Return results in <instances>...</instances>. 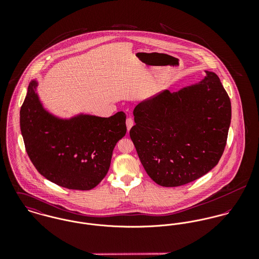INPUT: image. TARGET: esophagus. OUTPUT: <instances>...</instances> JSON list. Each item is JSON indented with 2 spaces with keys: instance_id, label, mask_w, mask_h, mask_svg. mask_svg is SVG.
<instances>
[{
  "instance_id": "esophagus-1",
  "label": "esophagus",
  "mask_w": 259,
  "mask_h": 259,
  "mask_svg": "<svg viewBox=\"0 0 259 259\" xmlns=\"http://www.w3.org/2000/svg\"><path fill=\"white\" fill-rule=\"evenodd\" d=\"M125 123H126V128H127V132H128V131L133 127V125H134L135 121H134V119H133L132 117H127V118H126Z\"/></svg>"
}]
</instances>
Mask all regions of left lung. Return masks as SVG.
<instances>
[{
    "instance_id": "left-lung-1",
    "label": "left lung",
    "mask_w": 259,
    "mask_h": 259,
    "mask_svg": "<svg viewBox=\"0 0 259 259\" xmlns=\"http://www.w3.org/2000/svg\"><path fill=\"white\" fill-rule=\"evenodd\" d=\"M130 136L149 178L166 187L191 183L220 161L226 145L231 104L218 74L165 90L134 110Z\"/></svg>"
}]
</instances>
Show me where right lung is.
Listing matches in <instances>:
<instances>
[{
  "label": "right lung",
  "mask_w": 259,
  "mask_h": 259,
  "mask_svg": "<svg viewBox=\"0 0 259 259\" xmlns=\"http://www.w3.org/2000/svg\"><path fill=\"white\" fill-rule=\"evenodd\" d=\"M37 87L33 79L20 111L21 133L31 161L56 185L77 190L96 187L109 171L116 143L125 136V113L61 118L42 107Z\"/></svg>",
  "instance_id": "right-lung-1"
}]
</instances>
